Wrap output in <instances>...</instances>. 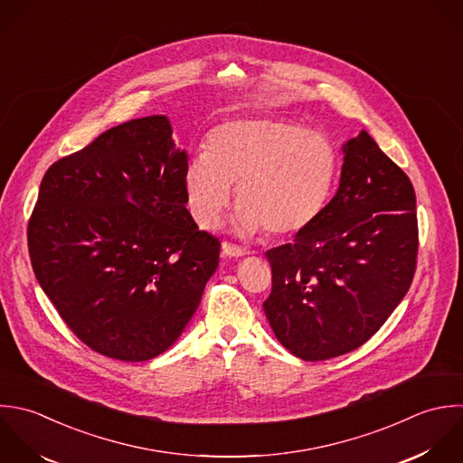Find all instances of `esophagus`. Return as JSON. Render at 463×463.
Instances as JSON below:
<instances>
[{"label":"esophagus","mask_w":463,"mask_h":463,"mask_svg":"<svg viewBox=\"0 0 463 463\" xmlns=\"http://www.w3.org/2000/svg\"><path fill=\"white\" fill-rule=\"evenodd\" d=\"M222 252H223V256H227V258H243L245 254H249L245 249H241V247H236V245H232V243H222Z\"/></svg>","instance_id":"obj_1"}]
</instances>
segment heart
<instances>
[{"instance_id": "obj_1", "label": "heart", "mask_w": 463, "mask_h": 463, "mask_svg": "<svg viewBox=\"0 0 463 463\" xmlns=\"http://www.w3.org/2000/svg\"><path fill=\"white\" fill-rule=\"evenodd\" d=\"M339 173L334 142L312 129L278 118L245 117L220 124L184 171L189 211L202 229L220 225L236 187V227L294 236L326 207Z\"/></svg>"}]
</instances>
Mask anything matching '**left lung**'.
Masks as SVG:
<instances>
[{
	"instance_id": "1",
	"label": "left lung",
	"mask_w": 463,
	"mask_h": 463,
	"mask_svg": "<svg viewBox=\"0 0 463 463\" xmlns=\"http://www.w3.org/2000/svg\"><path fill=\"white\" fill-rule=\"evenodd\" d=\"M343 153L339 189L319 218L265 254L272 267L265 316L303 361L364 345L404 299L417 267V198L408 175L364 129Z\"/></svg>"
}]
</instances>
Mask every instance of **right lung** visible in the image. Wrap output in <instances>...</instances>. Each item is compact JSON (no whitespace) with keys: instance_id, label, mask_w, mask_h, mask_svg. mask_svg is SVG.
Masks as SVG:
<instances>
[{"instance_id":"1","label":"right lung","mask_w":463,"mask_h":463,"mask_svg":"<svg viewBox=\"0 0 463 463\" xmlns=\"http://www.w3.org/2000/svg\"><path fill=\"white\" fill-rule=\"evenodd\" d=\"M185 149L165 115L115 126L52 164L28 222L33 274L91 350L142 363L196 312L220 241L185 209Z\"/></svg>"}]
</instances>
